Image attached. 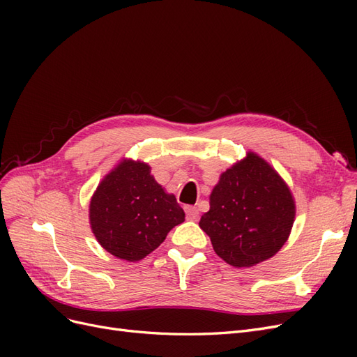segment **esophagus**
I'll return each mask as SVG.
<instances>
[{"mask_svg":"<svg viewBox=\"0 0 357 357\" xmlns=\"http://www.w3.org/2000/svg\"><path fill=\"white\" fill-rule=\"evenodd\" d=\"M185 213H186V219H188V220L195 222V220H198V218H199L198 208H197V207H192V205H188V207L185 208Z\"/></svg>","mask_w":357,"mask_h":357,"instance_id":"obj_1","label":"esophagus"}]
</instances>
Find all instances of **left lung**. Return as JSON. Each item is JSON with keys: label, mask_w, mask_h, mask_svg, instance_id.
Instances as JSON below:
<instances>
[{"label": "left lung", "mask_w": 357, "mask_h": 357, "mask_svg": "<svg viewBox=\"0 0 357 357\" xmlns=\"http://www.w3.org/2000/svg\"><path fill=\"white\" fill-rule=\"evenodd\" d=\"M295 220V201L277 171L253 152L222 172L199 226L226 264L248 268L284 245Z\"/></svg>", "instance_id": "8db88e82"}]
</instances>
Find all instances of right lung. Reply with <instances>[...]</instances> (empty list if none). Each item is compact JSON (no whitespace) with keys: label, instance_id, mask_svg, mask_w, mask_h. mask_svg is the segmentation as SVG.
Here are the masks:
<instances>
[{"label":"right lung","instance_id":"1","mask_svg":"<svg viewBox=\"0 0 357 357\" xmlns=\"http://www.w3.org/2000/svg\"><path fill=\"white\" fill-rule=\"evenodd\" d=\"M91 228L107 252L129 262L152 253L185 211L150 174L144 162L125 159L96 188L89 205Z\"/></svg>","mask_w":357,"mask_h":357}]
</instances>
